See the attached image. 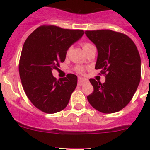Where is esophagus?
Returning a JSON list of instances; mask_svg holds the SVG:
<instances>
[{"label": "esophagus", "instance_id": "obj_1", "mask_svg": "<svg viewBox=\"0 0 150 150\" xmlns=\"http://www.w3.org/2000/svg\"><path fill=\"white\" fill-rule=\"evenodd\" d=\"M86 82H87L86 79L82 77H78V86H83Z\"/></svg>", "mask_w": 150, "mask_h": 150}]
</instances>
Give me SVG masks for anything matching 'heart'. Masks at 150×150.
<instances>
[{"label":"heart","mask_w":150,"mask_h":150,"mask_svg":"<svg viewBox=\"0 0 150 150\" xmlns=\"http://www.w3.org/2000/svg\"><path fill=\"white\" fill-rule=\"evenodd\" d=\"M82 46H83V49L84 50L85 52H86L88 49H90L91 47H92V45L89 43H87V42H83L82 43ZM74 70L76 71V73L78 74H83L85 71V68L83 67V66H80V65H76V67H74Z\"/></svg>","instance_id":"1"}]
</instances>
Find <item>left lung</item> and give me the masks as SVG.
<instances>
[{
	"label": "left lung",
	"mask_w": 150,
	"mask_h": 150,
	"mask_svg": "<svg viewBox=\"0 0 150 150\" xmlns=\"http://www.w3.org/2000/svg\"><path fill=\"white\" fill-rule=\"evenodd\" d=\"M98 49L95 69H100L105 83L89 81L94 91L87 96L95 110L103 113L121 110L132 100L141 76L138 50L126 34L108 29L85 31Z\"/></svg>",
	"instance_id": "8db88e82"
}]
</instances>
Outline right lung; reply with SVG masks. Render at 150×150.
<instances>
[{
	"label": "right lung",
	"instance_id": "right-lung-1",
	"mask_svg": "<svg viewBox=\"0 0 150 150\" xmlns=\"http://www.w3.org/2000/svg\"><path fill=\"white\" fill-rule=\"evenodd\" d=\"M83 34V30L45 25L34 30L24 43L18 64L22 87L33 105L42 112L55 113L67 107L77 76L68 74L57 80L52 71L59 69L69 47Z\"/></svg>",
	"mask_w": 150,
	"mask_h": 150
}]
</instances>
